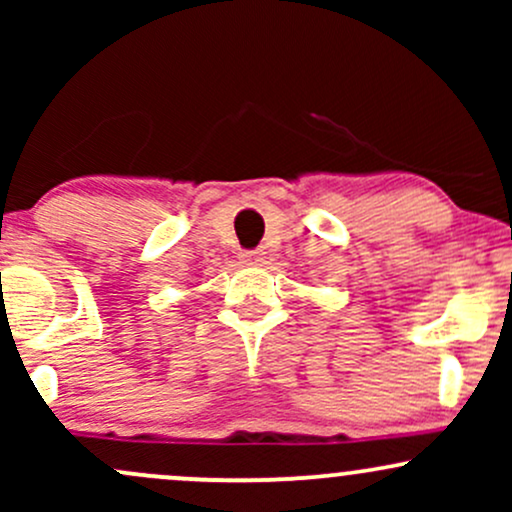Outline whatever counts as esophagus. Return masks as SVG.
Here are the masks:
<instances>
[{
    "label": "esophagus",
    "mask_w": 512,
    "mask_h": 512,
    "mask_svg": "<svg viewBox=\"0 0 512 512\" xmlns=\"http://www.w3.org/2000/svg\"><path fill=\"white\" fill-rule=\"evenodd\" d=\"M240 260H243V264H262L264 252L262 250H245L243 255H240Z\"/></svg>",
    "instance_id": "obj_1"
}]
</instances>
